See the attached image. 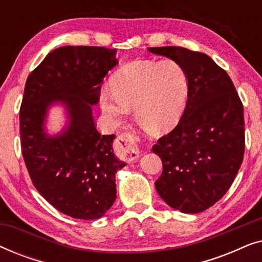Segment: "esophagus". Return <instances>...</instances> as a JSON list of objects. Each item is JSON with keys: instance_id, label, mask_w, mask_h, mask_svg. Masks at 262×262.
<instances>
[{"instance_id": "esophagus-1", "label": "esophagus", "mask_w": 262, "mask_h": 262, "mask_svg": "<svg viewBox=\"0 0 262 262\" xmlns=\"http://www.w3.org/2000/svg\"><path fill=\"white\" fill-rule=\"evenodd\" d=\"M117 149L118 154H119L121 159L127 161V162H134V161L137 160L139 156L137 139H136L134 135H121L120 137L118 138Z\"/></svg>"}]
</instances>
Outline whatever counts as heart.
Masks as SVG:
<instances>
[{
  "label": "heart",
  "mask_w": 262,
  "mask_h": 262,
  "mask_svg": "<svg viewBox=\"0 0 262 262\" xmlns=\"http://www.w3.org/2000/svg\"><path fill=\"white\" fill-rule=\"evenodd\" d=\"M187 93V75L175 60L139 59L125 64L113 75L112 88H101L99 102L113 123H123L134 108L139 124L163 132L180 120Z\"/></svg>",
  "instance_id": "heart-1"
}]
</instances>
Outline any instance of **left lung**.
Masks as SVG:
<instances>
[{
    "mask_svg": "<svg viewBox=\"0 0 262 262\" xmlns=\"http://www.w3.org/2000/svg\"><path fill=\"white\" fill-rule=\"evenodd\" d=\"M148 51L180 64L188 80L180 121L152 146L163 164L155 182L157 193L175 210L203 212L227 193L241 167L242 102L227 71L207 55L178 46Z\"/></svg>",
    "mask_w": 262,
    "mask_h": 262,
    "instance_id": "obj_1",
    "label": "left lung"
}]
</instances>
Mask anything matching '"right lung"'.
Segmentation results:
<instances>
[{
	"instance_id": "right-lung-1",
	"label": "right lung",
	"mask_w": 262,
	"mask_h": 262,
	"mask_svg": "<svg viewBox=\"0 0 262 262\" xmlns=\"http://www.w3.org/2000/svg\"><path fill=\"white\" fill-rule=\"evenodd\" d=\"M117 50L62 46L32 71L20 108L23 156L34 187L67 216L98 220L117 198L116 174L126 166L113 152L114 135L96 130L92 108ZM63 110L59 132L47 128L49 111Z\"/></svg>"
}]
</instances>
